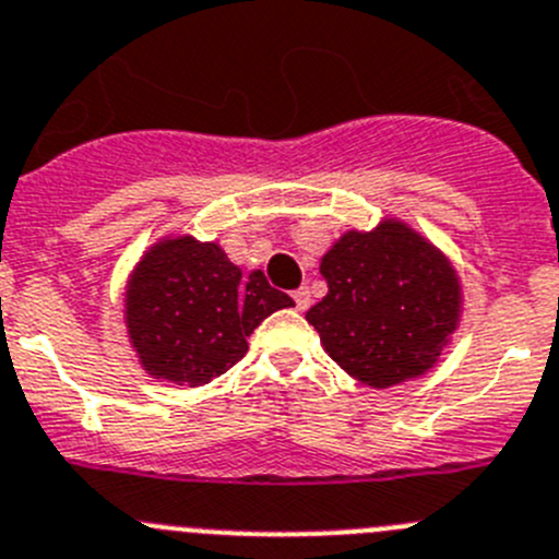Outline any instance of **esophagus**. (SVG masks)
I'll return each mask as SVG.
<instances>
[{
  "mask_svg": "<svg viewBox=\"0 0 559 559\" xmlns=\"http://www.w3.org/2000/svg\"><path fill=\"white\" fill-rule=\"evenodd\" d=\"M294 301H296V310H307V307H310V290L307 288L294 290Z\"/></svg>",
  "mask_w": 559,
  "mask_h": 559,
  "instance_id": "1",
  "label": "esophagus"
}]
</instances>
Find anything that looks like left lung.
Here are the masks:
<instances>
[{"label":"left lung","instance_id":"8db88e82","mask_svg":"<svg viewBox=\"0 0 559 559\" xmlns=\"http://www.w3.org/2000/svg\"><path fill=\"white\" fill-rule=\"evenodd\" d=\"M324 299L307 310L332 360L371 388L435 366L460 319V283L432 243L399 222L346 233L321 258Z\"/></svg>","mask_w":559,"mask_h":559}]
</instances>
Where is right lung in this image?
<instances>
[{
    "mask_svg": "<svg viewBox=\"0 0 559 559\" xmlns=\"http://www.w3.org/2000/svg\"><path fill=\"white\" fill-rule=\"evenodd\" d=\"M294 299L263 271L240 274L218 243L171 238L152 246L127 288V330L155 380L204 385L246 355V337Z\"/></svg>",
    "mask_w": 559,
    "mask_h": 559,
    "instance_id": "obj_1",
    "label": "right lung"
}]
</instances>
